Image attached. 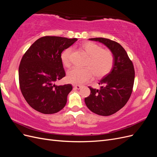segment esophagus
<instances>
[{"instance_id":"obj_1","label":"esophagus","mask_w":157,"mask_h":157,"mask_svg":"<svg viewBox=\"0 0 157 157\" xmlns=\"http://www.w3.org/2000/svg\"><path fill=\"white\" fill-rule=\"evenodd\" d=\"M73 86H74V88H76V89H78V90L82 88V86H79V85H73Z\"/></svg>"}]
</instances>
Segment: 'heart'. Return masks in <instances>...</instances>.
<instances>
[{
  "instance_id": "b5f03b06",
  "label": "heart",
  "mask_w": 157,
  "mask_h": 157,
  "mask_svg": "<svg viewBox=\"0 0 157 157\" xmlns=\"http://www.w3.org/2000/svg\"><path fill=\"white\" fill-rule=\"evenodd\" d=\"M82 48L89 55L85 68L73 67L68 71L67 80L73 84L80 85L91 79L94 75L98 78L105 77L111 72L115 62L113 54L107 49L93 42H85L81 45ZM71 49H66L61 56V61L65 67L71 65Z\"/></svg>"
}]
</instances>
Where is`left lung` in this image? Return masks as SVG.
<instances>
[{
	"label": "left lung",
	"instance_id": "obj_1",
	"mask_svg": "<svg viewBox=\"0 0 157 157\" xmlns=\"http://www.w3.org/2000/svg\"><path fill=\"white\" fill-rule=\"evenodd\" d=\"M90 40L105 44L113 54L115 62L111 71L99 82V90L88 86L90 96L84 99L90 111L101 116H109L124 107L131 96L135 71L126 50L118 42L105 38H92Z\"/></svg>",
	"mask_w": 157,
	"mask_h": 157
}]
</instances>
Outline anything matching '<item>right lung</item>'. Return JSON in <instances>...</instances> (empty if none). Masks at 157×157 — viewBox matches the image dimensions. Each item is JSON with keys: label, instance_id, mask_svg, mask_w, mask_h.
I'll return each mask as SVG.
<instances>
[{"label": "right lung", "instance_id": "right-lung-1", "mask_svg": "<svg viewBox=\"0 0 157 157\" xmlns=\"http://www.w3.org/2000/svg\"><path fill=\"white\" fill-rule=\"evenodd\" d=\"M77 40L76 38L45 36L36 40L23 56L19 66L20 88L35 110L54 114L65 107L72 85L54 83L65 76L61 53Z\"/></svg>", "mask_w": 157, "mask_h": 157}]
</instances>
